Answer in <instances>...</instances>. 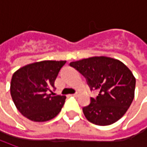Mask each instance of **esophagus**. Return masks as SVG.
Here are the masks:
<instances>
[{
  "label": "esophagus",
  "instance_id": "obj_1",
  "mask_svg": "<svg viewBox=\"0 0 147 147\" xmlns=\"http://www.w3.org/2000/svg\"><path fill=\"white\" fill-rule=\"evenodd\" d=\"M70 96H74V97H77V96H78V93L72 94V95H70Z\"/></svg>",
  "mask_w": 147,
  "mask_h": 147
}]
</instances>
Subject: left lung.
<instances>
[{
  "label": "left lung",
  "mask_w": 147,
  "mask_h": 147,
  "mask_svg": "<svg viewBox=\"0 0 147 147\" xmlns=\"http://www.w3.org/2000/svg\"><path fill=\"white\" fill-rule=\"evenodd\" d=\"M86 78L91 90H98L82 111L88 121L100 126L110 125L121 119L134 98L136 78L126 65L107 56H93L71 62Z\"/></svg>",
  "instance_id": "obj_1"
}]
</instances>
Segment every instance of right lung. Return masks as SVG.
<instances>
[{
  "label": "right lung",
  "instance_id": "right-lung-1",
  "mask_svg": "<svg viewBox=\"0 0 147 147\" xmlns=\"http://www.w3.org/2000/svg\"><path fill=\"white\" fill-rule=\"evenodd\" d=\"M65 60H43L21 67L10 82V94L16 108L27 119L45 122L54 119L65 104V96L49 93Z\"/></svg>",
  "mask_w": 147,
  "mask_h": 147
}]
</instances>
